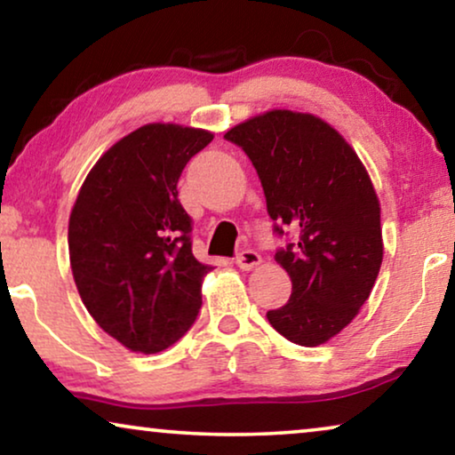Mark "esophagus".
<instances>
[{
    "mask_svg": "<svg viewBox=\"0 0 455 455\" xmlns=\"http://www.w3.org/2000/svg\"><path fill=\"white\" fill-rule=\"evenodd\" d=\"M235 265H238L240 269L251 271L254 267L260 265V254L257 251H242L238 257H235Z\"/></svg>",
    "mask_w": 455,
    "mask_h": 455,
    "instance_id": "1",
    "label": "esophagus"
}]
</instances>
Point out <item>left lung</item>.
Segmentation results:
<instances>
[{"label": "left lung", "mask_w": 455, "mask_h": 455, "mask_svg": "<svg viewBox=\"0 0 455 455\" xmlns=\"http://www.w3.org/2000/svg\"><path fill=\"white\" fill-rule=\"evenodd\" d=\"M226 140L252 161L273 234L285 238L275 260L291 296L267 319L298 346L325 344L358 315L383 260L369 173L339 132L310 114L267 111L228 130Z\"/></svg>", "instance_id": "1"}]
</instances>
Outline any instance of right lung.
<instances>
[{"mask_svg": "<svg viewBox=\"0 0 455 455\" xmlns=\"http://www.w3.org/2000/svg\"><path fill=\"white\" fill-rule=\"evenodd\" d=\"M211 140L207 130L147 124L97 161L74 203L68 246L78 294L132 352L165 350L196 321L211 267L192 254L178 180Z\"/></svg>", "mask_w": 455, "mask_h": 455, "instance_id": "1", "label": "right lung"}]
</instances>
